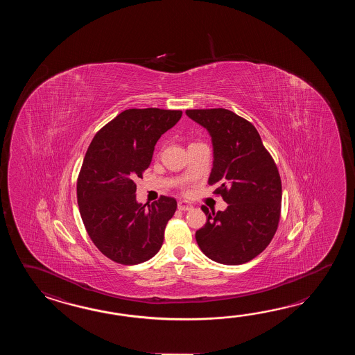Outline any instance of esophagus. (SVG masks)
<instances>
[{"label":"esophagus","instance_id":"obj_1","mask_svg":"<svg viewBox=\"0 0 355 355\" xmlns=\"http://www.w3.org/2000/svg\"><path fill=\"white\" fill-rule=\"evenodd\" d=\"M178 208H179V211H190V209L193 208V205L185 203V202H179V203H178Z\"/></svg>","mask_w":355,"mask_h":355}]
</instances>
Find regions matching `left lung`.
<instances>
[{"instance_id": "left-lung-1", "label": "left lung", "mask_w": 355, "mask_h": 355, "mask_svg": "<svg viewBox=\"0 0 355 355\" xmlns=\"http://www.w3.org/2000/svg\"><path fill=\"white\" fill-rule=\"evenodd\" d=\"M190 119L209 132L214 161L209 185L228 204L209 211L196 234L205 257L219 264L240 265L263 252L278 230L282 180L272 155L257 128L227 109L187 110Z\"/></svg>"}]
</instances>
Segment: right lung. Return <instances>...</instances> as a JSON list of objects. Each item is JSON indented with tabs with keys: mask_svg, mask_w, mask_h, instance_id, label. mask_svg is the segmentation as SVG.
<instances>
[{
	"mask_svg": "<svg viewBox=\"0 0 355 355\" xmlns=\"http://www.w3.org/2000/svg\"><path fill=\"white\" fill-rule=\"evenodd\" d=\"M181 115L159 107L124 110L98 130L85 155L77 178L80 214L91 241L118 264L144 263L162 246L178 203L164 196L137 203L135 181L144 178L159 137Z\"/></svg>",
	"mask_w": 355,
	"mask_h": 355,
	"instance_id": "right-lung-1",
	"label": "right lung"
}]
</instances>
